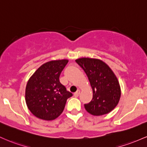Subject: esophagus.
Instances as JSON below:
<instances>
[{
	"mask_svg": "<svg viewBox=\"0 0 147 147\" xmlns=\"http://www.w3.org/2000/svg\"><path fill=\"white\" fill-rule=\"evenodd\" d=\"M80 90H78L76 92H75V93H74V96H75L76 97H78L79 94H80Z\"/></svg>",
	"mask_w": 147,
	"mask_h": 147,
	"instance_id": "1",
	"label": "esophagus"
}]
</instances>
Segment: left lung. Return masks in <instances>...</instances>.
Listing matches in <instances>:
<instances>
[{
  "label": "left lung",
  "mask_w": 147,
  "mask_h": 147,
  "mask_svg": "<svg viewBox=\"0 0 147 147\" xmlns=\"http://www.w3.org/2000/svg\"><path fill=\"white\" fill-rule=\"evenodd\" d=\"M87 74L93 91V98L85 104V110L92 115L100 116L111 112L121 96L116 76L103 61L83 57L76 60Z\"/></svg>",
  "instance_id": "left-lung-1"
}]
</instances>
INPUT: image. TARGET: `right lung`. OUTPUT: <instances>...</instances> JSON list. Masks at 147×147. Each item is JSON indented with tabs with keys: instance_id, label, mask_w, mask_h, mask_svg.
I'll use <instances>...</instances> for the list:
<instances>
[{
	"instance_id": "right-lung-1",
	"label": "right lung",
	"mask_w": 147,
	"mask_h": 147,
	"mask_svg": "<svg viewBox=\"0 0 147 147\" xmlns=\"http://www.w3.org/2000/svg\"><path fill=\"white\" fill-rule=\"evenodd\" d=\"M67 60H53L41 66L28 81L26 102L35 117L53 120L63 112L66 102L73 94L60 82V76Z\"/></svg>"
}]
</instances>
